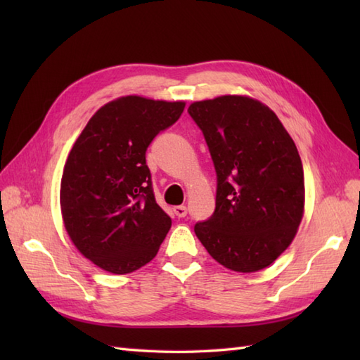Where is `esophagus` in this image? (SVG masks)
Here are the masks:
<instances>
[{
    "label": "esophagus",
    "mask_w": 360,
    "mask_h": 360,
    "mask_svg": "<svg viewBox=\"0 0 360 360\" xmlns=\"http://www.w3.org/2000/svg\"><path fill=\"white\" fill-rule=\"evenodd\" d=\"M173 212L178 218H184L187 215V207H186V205H176Z\"/></svg>",
    "instance_id": "1"
}]
</instances>
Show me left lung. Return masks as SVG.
<instances>
[{
    "label": "left lung",
    "mask_w": 360,
    "mask_h": 360,
    "mask_svg": "<svg viewBox=\"0 0 360 360\" xmlns=\"http://www.w3.org/2000/svg\"><path fill=\"white\" fill-rule=\"evenodd\" d=\"M188 114L218 179L215 212L195 226L198 240L227 269L262 271L289 248L303 218V165L292 137L249 96L193 102Z\"/></svg>",
    "instance_id": "left-lung-1"
}]
</instances>
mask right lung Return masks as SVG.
<instances>
[{
	"mask_svg": "<svg viewBox=\"0 0 360 360\" xmlns=\"http://www.w3.org/2000/svg\"><path fill=\"white\" fill-rule=\"evenodd\" d=\"M186 102L124 96L105 103L74 142L60 184L68 235L101 269L124 275L156 257L172 219L159 207L145 151Z\"/></svg>",
	"mask_w": 360,
	"mask_h": 360,
	"instance_id": "1",
	"label": "right lung"
}]
</instances>
